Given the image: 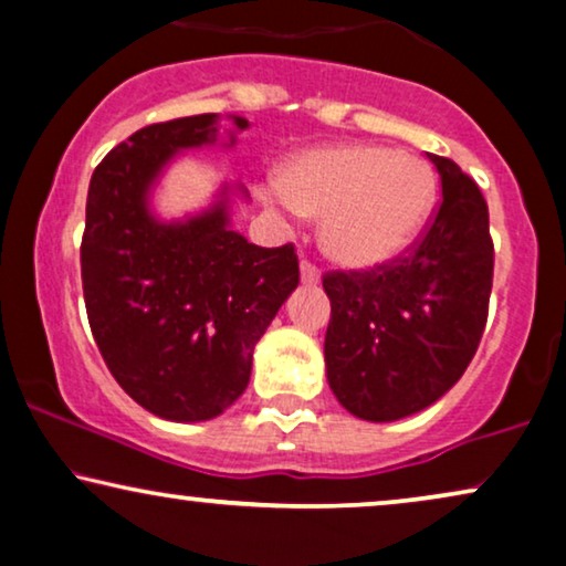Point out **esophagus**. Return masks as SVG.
Segmentation results:
<instances>
[{"instance_id":"esophagus-1","label":"esophagus","mask_w":566,"mask_h":566,"mask_svg":"<svg viewBox=\"0 0 566 566\" xmlns=\"http://www.w3.org/2000/svg\"><path fill=\"white\" fill-rule=\"evenodd\" d=\"M300 274H302V284H317V282H321V272H317V266L310 264L307 259L300 264Z\"/></svg>"}]
</instances>
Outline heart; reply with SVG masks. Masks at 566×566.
I'll list each match as a JSON object with an SVG mask.
<instances>
[{
    "instance_id": "heart-1",
    "label": "heart",
    "mask_w": 566,
    "mask_h": 566,
    "mask_svg": "<svg viewBox=\"0 0 566 566\" xmlns=\"http://www.w3.org/2000/svg\"><path fill=\"white\" fill-rule=\"evenodd\" d=\"M272 197L321 219L325 256L348 269L395 259L431 212L436 179L412 154L381 146H325L294 156Z\"/></svg>"
}]
</instances>
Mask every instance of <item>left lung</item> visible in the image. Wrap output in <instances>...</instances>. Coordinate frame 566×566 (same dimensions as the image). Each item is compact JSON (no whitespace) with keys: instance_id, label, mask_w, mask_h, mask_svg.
Masks as SVG:
<instances>
[{"instance_id":"1","label":"left lung","mask_w":566,"mask_h":566,"mask_svg":"<svg viewBox=\"0 0 566 566\" xmlns=\"http://www.w3.org/2000/svg\"><path fill=\"white\" fill-rule=\"evenodd\" d=\"M428 158L441 202L426 233L369 272L323 276L328 385L352 416L371 423L408 418L449 392L488 323L495 266L488 202L451 158Z\"/></svg>"}]
</instances>
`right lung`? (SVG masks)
I'll list each match as a JSON object with an SVG mask.
<instances>
[{
	"label": "right lung",
	"instance_id": "right-lung-1",
	"mask_svg": "<svg viewBox=\"0 0 566 566\" xmlns=\"http://www.w3.org/2000/svg\"><path fill=\"white\" fill-rule=\"evenodd\" d=\"M233 123L249 127L243 117ZM214 140V113L140 127L102 158L86 195L92 336L117 385L174 423L218 418L243 395L253 346L300 284L292 243L261 249L230 228L228 185L192 218L164 222L150 212L166 164Z\"/></svg>",
	"mask_w": 566,
	"mask_h": 566
}]
</instances>
